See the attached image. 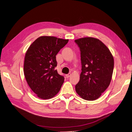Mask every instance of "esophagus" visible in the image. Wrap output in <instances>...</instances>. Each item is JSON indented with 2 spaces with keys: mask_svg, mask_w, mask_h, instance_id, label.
I'll return each instance as SVG.
<instances>
[{
  "mask_svg": "<svg viewBox=\"0 0 132 132\" xmlns=\"http://www.w3.org/2000/svg\"><path fill=\"white\" fill-rule=\"evenodd\" d=\"M71 75V73H68V74L66 75V77H67V78H69V77H70Z\"/></svg>",
  "mask_w": 132,
  "mask_h": 132,
  "instance_id": "obj_1",
  "label": "esophagus"
}]
</instances>
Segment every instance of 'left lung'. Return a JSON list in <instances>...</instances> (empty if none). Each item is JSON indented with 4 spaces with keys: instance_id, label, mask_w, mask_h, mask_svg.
Wrapping results in <instances>:
<instances>
[{
    "instance_id": "8db88e82",
    "label": "left lung",
    "mask_w": 132,
    "mask_h": 132,
    "mask_svg": "<svg viewBox=\"0 0 132 132\" xmlns=\"http://www.w3.org/2000/svg\"><path fill=\"white\" fill-rule=\"evenodd\" d=\"M80 51L81 73L75 90L82 98L97 99L109 87L114 68L109 49L98 39L84 37L75 40Z\"/></svg>"
}]
</instances>
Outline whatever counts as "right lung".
<instances>
[{
    "label": "right lung",
    "instance_id": "add662e5",
    "mask_svg": "<svg viewBox=\"0 0 132 132\" xmlns=\"http://www.w3.org/2000/svg\"><path fill=\"white\" fill-rule=\"evenodd\" d=\"M68 42V39L41 36L26 52L23 65L25 77L31 89L40 98H52L61 90L64 78L55 70L56 55Z\"/></svg>",
    "mask_w": 132,
    "mask_h": 132
}]
</instances>
